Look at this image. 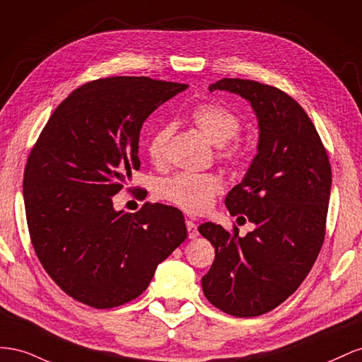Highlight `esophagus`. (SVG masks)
<instances>
[{
    "label": "esophagus",
    "instance_id": "1",
    "mask_svg": "<svg viewBox=\"0 0 362 362\" xmlns=\"http://www.w3.org/2000/svg\"><path fill=\"white\" fill-rule=\"evenodd\" d=\"M187 229H188V236H189V240L197 238V236H199L197 224H195L192 220H187Z\"/></svg>",
    "mask_w": 362,
    "mask_h": 362
}]
</instances>
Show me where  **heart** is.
Returning a JSON list of instances; mask_svg holds the SVG:
<instances>
[{
  "mask_svg": "<svg viewBox=\"0 0 362 362\" xmlns=\"http://www.w3.org/2000/svg\"><path fill=\"white\" fill-rule=\"evenodd\" d=\"M192 122L212 146L218 148L220 158L226 160H238L245 148L238 135L241 121L233 112L218 105H202L192 112ZM173 124L158 127L147 141V153L153 162L162 160L168 139L173 133ZM223 191V180L216 174L179 173L165 179L159 185V195L177 208L200 214L209 208L215 195Z\"/></svg>",
  "mask_w": 362,
  "mask_h": 362,
  "instance_id": "b5f03b06",
  "label": "heart"
}]
</instances>
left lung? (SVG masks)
<instances>
[{
    "label": "left lung",
    "instance_id": "1",
    "mask_svg": "<svg viewBox=\"0 0 362 362\" xmlns=\"http://www.w3.org/2000/svg\"><path fill=\"white\" fill-rule=\"evenodd\" d=\"M209 90L249 101L259 136L249 170L224 200L255 230L240 236L238 229L230 235L212 221L199 226L215 247L202 286L223 313L256 317L285 302L313 268L325 240L332 171L313 121L281 89L223 78Z\"/></svg>",
    "mask_w": 362,
    "mask_h": 362
}]
</instances>
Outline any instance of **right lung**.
<instances>
[{"instance_id":"1","label":"right lung","mask_w":362,"mask_h":362,"mask_svg":"<svg viewBox=\"0 0 362 362\" xmlns=\"http://www.w3.org/2000/svg\"><path fill=\"white\" fill-rule=\"evenodd\" d=\"M188 85L109 77L76 89L49 117L24 173L30 238L49 277L76 300L106 309L147 290L187 240L173 206L113 208L138 158L142 124Z\"/></svg>"}]
</instances>
